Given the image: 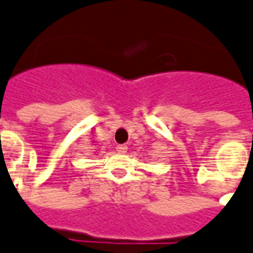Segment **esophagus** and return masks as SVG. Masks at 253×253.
Returning a JSON list of instances; mask_svg holds the SVG:
<instances>
[{
    "label": "esophagus",
    "mask_w": 253,
    "mask_h": 253,
    "mask_svg": "<svg viewBox=\"0 0 253 253\" xmlns=\"http://www.w3.org/2000/svg\"><path fill=\"white\" fill-rule=\"evenodd\" d=\"M126 145H117L116 146V150H117V153H125L126 152Z\"/></svg>",
    "instance_id": "obj_1"
}]
</instances>
